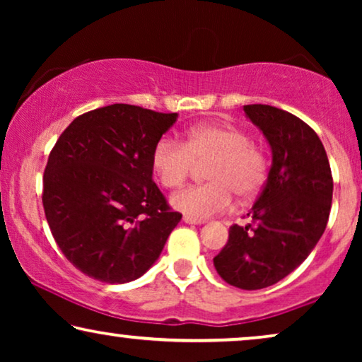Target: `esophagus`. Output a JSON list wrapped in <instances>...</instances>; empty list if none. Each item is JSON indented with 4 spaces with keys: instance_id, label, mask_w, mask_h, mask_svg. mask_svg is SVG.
Returning <instances> with one entry per match:
<instances>
[{
    "instance_id": "esophagus-1",
    "label": "esophagus",
    "mask_w": 362,
    "mask_h": 362,
    "mask_svg": "<svg viewBox=\"0 0 362 362\" xmlns=\"http://www.w3.org/2000/svg\"><path fill=\"white\" fill-rule=\"evenodd\" d=\"M182 222H186V224H191V226H201V224H204V221L194 219V217H191V216H185V217H182Z\"/></svg>"
}]
</instances>
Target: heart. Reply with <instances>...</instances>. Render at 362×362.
Wrapping results in <instances>:
<instances>
[{"instance_id":"obj_1","label":"heart","mask_w":362,"mask_h":362,"mask_svg":"<svg viewBox=\"0 0 362 362\" xmlns=\"http://www.w3.org/2000/svg\"><path fill=\"white\" fill-rule=\"evenodd\" d=\"M197 165H206L207 185L192 186L173 196L175 209L206 219L224 212L232 204V192L239 199L259 194L267 180V160L249 133L234 125L207 123L187 132L185 145L161 138L151 151V170L168 189L186 182Z\"/></svg>"}]
</instances>
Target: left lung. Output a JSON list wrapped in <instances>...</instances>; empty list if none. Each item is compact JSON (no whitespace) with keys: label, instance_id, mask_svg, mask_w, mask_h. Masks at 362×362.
Returning a JSON list of instances; mask_svg holds the SVG:
<instances>
[{"label":"left lung","instance_id":"8db88e82","mask_svg":"<svg viewBox=\"0 0 362 362\" xmlns=\"http://www.w3.org/2000/svg\"><path fill=\"white\" fill-rule=\"evenodd\" d=\"M244 113L264 133L272 166L247 214L252 224L230 227L214 267L227 284L260 290L290 275L318 244L328 224L333 177L323 143L303 120L262 103L245 105Z\"/></svg>","mask_w":362,"mask_h":362}]
</instances>
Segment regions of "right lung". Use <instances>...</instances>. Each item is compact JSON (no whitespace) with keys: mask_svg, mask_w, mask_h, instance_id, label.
<instances>
[{"mask_svg":"<svg viewBox=\"0 0 362 362\" xmlns=\"http://www.w3.org/2000/svg\"><path fill=\"white\" fill-rule=\"evenodd\" d=\"M177 113L113 103L77 117L52 148L42 204L59 249L105 284L145 275L181 221L153 182L151 151Z\"/></svg>","mask_w":362,"mask_h":362,"instance_id":"1","label":"right lung"}]
</instances>
